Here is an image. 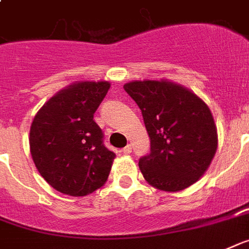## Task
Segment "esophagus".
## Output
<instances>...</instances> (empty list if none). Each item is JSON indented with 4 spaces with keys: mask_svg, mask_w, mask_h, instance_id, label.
I'll return each mask as SVG.
<instances>
[{
    "mask_svg": "<svg viewBox=\"0 0 249 249\" xmlns=\"http://www.w3.org/2000/svg\"><path fill=\"white\" fill-rule=\"evenodd\" d=\"M131 151H132V147H131V145H127L126 147H123L122 149L123 154H131Z\"/></svg>",
    "mask_w": 249,
    "mask_h": 249,
    "instance_id": "esophagus-1",
    "label": "esophagus"
}]
</instances>
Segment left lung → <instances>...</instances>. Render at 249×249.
Segmentation results:
<instances>
[{
  "instance_id": "left-lung-1",
  "label": "left lung",
  "mask_w": 249,
  "mask_h": 249,
  "mask_svg": "<svg viewBox=\"0 0 249 249\" xmlns=\"http://www.w3.org/2000/svg\"><path fill=\"white\" fill-rule=\"evenodd\" d=\"M142 113L150 154L139 160L143 178L160 191L178 192L196 183L217 149V131L206 103L168 80L123 85Z\"/></svg>"
}]
</instances>
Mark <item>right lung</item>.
Listing matches in <instances>:
<instances>
[{"instance_id": "add662e5", "label": "right lung", "mask_w": 249, "mask_h": 249, "mask_svg": "<svg viewBox=\"0 0 249 249\" xmlns=\"http://www.w3.org/2000/svg\"><path fill=\"white\" fill-rule=\"evenodd\" d=\"M108 81H79L52 96L30 127V154L40 176L61 194L86 196L106 183L116 154L103 143L94 113Z\"/></svg>"}]
</instances>
